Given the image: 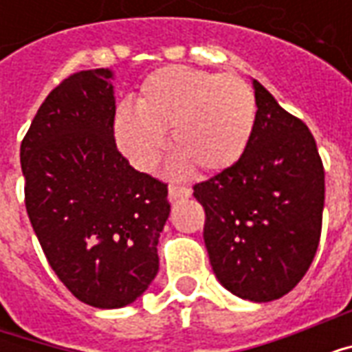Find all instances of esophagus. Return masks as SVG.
Masks as SVG:
<instances>
[{"label": "esophagus", "instance_id": "obj_1", "mask_svg": "<svg viewBox=\"0 0 352 352\" xmlns=\"http://www.w3.org/2000/svg\"><path fill=\"white\" fill-rule=\"evenodd\" d=\"M188 196H190V188H186V186H179V184H171V186H169V192H168L169 201H177V199L188 198Z\"/></svg>", "mask_w": 352, "mask_h": 352}]
</instances>
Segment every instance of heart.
Wrapping results in <instances>:
<instances>
[{
	"instance_id": "obj_1",
	"label": "heart",
	"mask_w": 352,
	"mask_h": 352,
	"mask_svg": "<svg viewBox=\"0 0 352 352\" xmlns=\"http://www.w3.org/2000/svg\"><path fill=\"white\" fill-rule=\"evenodd\" d=\"M256 118L251 88L236 75L168 65L139 87L135 109L120 105L113 120L118 148L141 171H153L171 131L179 168L222 171L249 145Z\"/></svg>"
}]
</instances>
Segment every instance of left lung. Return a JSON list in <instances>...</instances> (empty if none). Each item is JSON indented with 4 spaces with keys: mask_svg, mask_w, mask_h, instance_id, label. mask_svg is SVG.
<instances>
[{
    "mask_svg": "<svg viewBox=\"0 0 352 352\" xmlns=\"http://www.w3.org/2000/svg\"><path fill=\"white\" fill-rule=\"evenodd\" d=\"M256 118L243 156L204 183L206 241L217 279L232 294L272 302L302 280L317 252L324 168L309 128L252 80Z\"/></svg>",
    "mask_w": 352,
    "mask_h": 352,
    "instance_id": "8db88e82",
    "label": "left lung"
}]
</instances>
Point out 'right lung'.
<instances>
[{
  "label": "right lung",
  "instance_id": "obj_1",
  "mask_svg": "<svg viewBox=\"0 0 352 352\" xmlns=\"http://www.w3.org/2000/svg\"><path fill=\"white\" fill-rule=\"evenodd\" d=\"M111 69L69 75L20 145L26 211L58 279L100 309L135 302L158 273L168 184L118 153Z\"/></svg>",
  "mask_w": 352,
  "mask_h": 352
}]
</instances>
